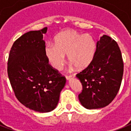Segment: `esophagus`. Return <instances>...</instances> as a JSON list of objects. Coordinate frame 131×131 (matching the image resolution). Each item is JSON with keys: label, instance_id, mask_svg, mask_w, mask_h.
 <instances>
[{"label": "esophagus", "instance_id": "34e87169", "mask_svg": "<svg viewBox=\"0 0 131 131\" xmlns=\"http://www.w3.org/2000/svg\"><path fill=\"white\" fill-rule=\"evenodd\" d=\"M66 77L67 80H69V79H70L72 77H74V76H72V75H66Z\"/></svg>", "mask_w": 131, "mask_h": 131}]
</instances>
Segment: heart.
Instances as JSON below:
<instances>
[{
	"mask_svg": "<svg viewBox=\"0 0 131 131\" xmlns=\"http://www.w3.org/2000/svg\"><path fill=\"white\" fill-rule=\"evenodd\" d=\"M54 44L48 43L45 54L53 68L60 70L66 60V54L70 62L78 69H84L93 60L96 43L92 35L80 33L74 30L59 33L54 37Z\"/></svg>",
	"mask_w": 131,
	"mask_h": 131,
	"instance_id": "b5f03b06",
	"label": "heart"
}]
</instances>
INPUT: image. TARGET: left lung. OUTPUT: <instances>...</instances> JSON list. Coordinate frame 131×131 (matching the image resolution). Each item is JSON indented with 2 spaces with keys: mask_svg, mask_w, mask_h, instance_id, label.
Instances as JSON below:
<instances>
[{
  "mask_svg": "<svg viewBox=\"0 0 131 131\" xmlns=\"http://www.w3.org/2000/svg\"><path fill=\"white\" fill-rule=\"evenodd\" d=\"M124 63L117 43L104 35L97 41L93 60L76 76L82 84L79 95L87 109H99L110 104L121 85Z\"/></svg>",
  "mask_w": 131,
  "mask_h": 131,
  "instance_id": "left-lung-1",
  "label": "left lung"
}]
</instances>
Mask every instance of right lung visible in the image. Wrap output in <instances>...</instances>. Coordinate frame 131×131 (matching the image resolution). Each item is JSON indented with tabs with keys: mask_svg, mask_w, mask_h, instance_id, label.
Segmentation results:
<instances>
[{
	"mask_svg": "<svg viewBox=\"0 0 131 131\" xmlns=\"http://www.w3.org/2000/svg\"><path fill=\"white\" fill-rule=\"evenodd\" d=\"M47 27L24 33L9 52L7 74L15 96L30 109L46 113L55 109L66 77L48 63L43 35Z\"/></svg>",
	"mask_w": 131,
	"mask_h": 131,
	"instance_id": "right-lung-1",
	"label": "right lung"
}]
</instances>
